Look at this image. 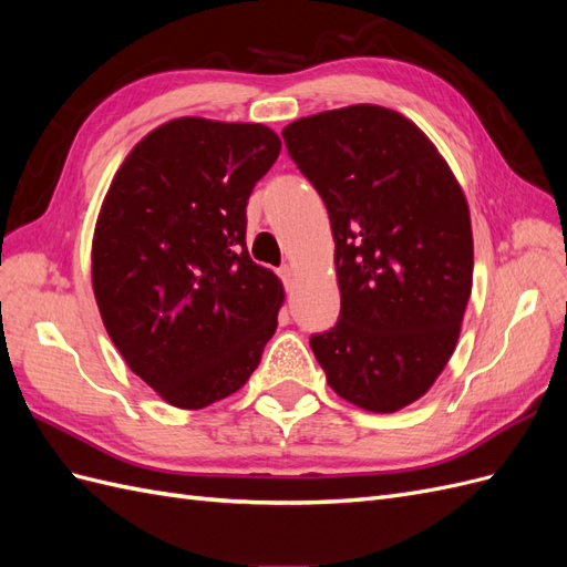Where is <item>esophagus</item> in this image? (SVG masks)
Segmentation results:
<instances>
[{"instance_id":"esophagus-1","label":"esophagus","mask_w":567,"mask_h":567,"mask_svg":"<svg viewBox=\"0 0 567 567\" xmlns=\"http://www.w3.org/2000/svg\"><path fill=\"white\" fill-rule=\"evenodd\" d=\"M279 277H281L284 286L288 288L290 284H293V277H296V269H293V267H290V265H284V267L279 269Z\"/></svg>"}]
</instances>
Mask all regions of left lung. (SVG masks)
Returning a JSON list of instances; mask_svg holds the SVG:
<instances>
[{
  "mask_svg": "<svg viewBox=\"0 0 567 567\" xmlns=\"http://www.w3.org/2000/svg\"><path fill=\"white\" fill-rule=\"evenodd\" d=\"M281 134L336 241L340 317L310 348L342 400L390 414L425 394L456 348L473 286L466 196L433 142L390 109L326 111Z\"/></svg>",
  "mask_w": 567,
  "mask_h": 567,
  "instance_id": "8db88e82",
  "label": "left lung"
}]
</instances>
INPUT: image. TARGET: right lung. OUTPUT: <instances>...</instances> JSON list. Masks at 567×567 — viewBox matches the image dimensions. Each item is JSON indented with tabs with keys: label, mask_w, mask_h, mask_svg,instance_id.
<instances>
[{
	"label": "right lung",
	"mask_w": 567,
	"mask_h": 567,
	"mask_svg": "<svg viewBox=\"0 0 567 567\" xmlns=\"http://www.w3.org/2000/svg\"><path fill=\"white\" fill-rule=\"evenodd\" d=\"M279 151L265 125L177 117L111 182L92 244L94 298L117 352L167 404L229 398L277 331L284 286L250 260L246 205Z\"/></svg>",
	"instance_id": "add662e5"
}]
</instances>
